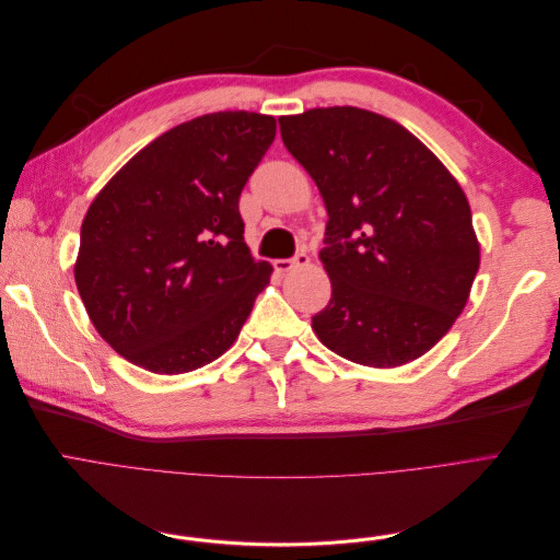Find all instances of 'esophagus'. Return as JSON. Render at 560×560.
Instances as JSON below:
<instances>
[{
    "label": "esophagus",
    "mask_w": 560,
    "mask_h": 560,
    "mask_svg": "<svg viewBox=\"0 0 560 560\" xmlns=\"http://www.w3.org/2000/svg\"><path fill=\"white\" fill-rule=\"evenodd\" d=\"M308 264H311V257H308L306 252H299L294 259H278V261H273L278 273H290V270L303 268V266H308Z\"/></svg>",
    "instance_id": "1"
}]
</instances>
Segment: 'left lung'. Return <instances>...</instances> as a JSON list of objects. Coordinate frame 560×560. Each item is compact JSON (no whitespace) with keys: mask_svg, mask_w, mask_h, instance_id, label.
Returning <instances> with one entry per match:
<instances>
[{"mask_svg":"<svg viewBox=\"0 0 560 560\" xmlns=\"http://www.w3.org/2000/svg\"><path fill=\"white\" fill-rule=\"evenodd\" d=\"M278 121L329 214L319 261L331 299L313 317L317 338L364 366L418 360L463 313L481 261L460 184L381 114L319 107Z\"/></svg>","mask_w":560,"mask_h":560,"instance_id":"left-lung-1","label":"left lung"}]
</instances>
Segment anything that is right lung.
<instances>
[{
    "instance_id": "right-lung-1",
    "label": "right lung",
    "mask_w": 560,
    "mask_h": 560,
    "mask_svg": "<svg viewBox=\"0 0 560 560\" xmlns=\"http://www.w3.org/2000/svg\"><path fill=\"white\" fill-rule=\"evenodd\" d=\"M273 138V116H198L138 151L95 196L74 280L121 358L175 376L238 338L273 273L252 259L238 200Z\"/></svg>"
}]
</instances>
